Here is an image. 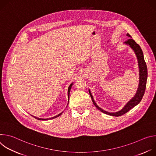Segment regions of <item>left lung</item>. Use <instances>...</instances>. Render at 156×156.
<instances>
[{"label":"left lung","instance_id":"8db88e82","mask_svg":"<svg viewBox=\"0 0 156 156\" xmlns=\"http://www.w3.org/2000/svg\"><path fill=\"white\" fill-rule=\"evenodd\" d=\"M128 37H131L128 41H125V43L127 45H129L133 50L135 51L138 60V65H139V69H140V83H139V86L138 88V90L136 91V94L135 96L133 97L125 105V107L120 111L117 112H106V111L102 110L101 108L94 102V100L91 95V93L90 91L89 90V93H90V96L92 99L93 102L94 104V105L98 108L100 111H101L102 112L106 114L107 115H111V116H115V117H119L121 116L126 112H128V111L131 109L133 107H134L136 105H138L140 101H141L143 95L144 94L145 90H146V82H147V65L145 62L144 58V55H143V52L142 49H141V47L138 45V44L133 40L131 38V36L128 33L126 34Z\"/></svg>","mask_w":156,"mask_h":156}]
</instances>
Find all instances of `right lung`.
<instances>
[{"mask_svg":"<svg viewBox=\"0 0 156 156\" xmlns=\"http://www.w3.org/2000/svg\"><path fill=\"white\" fill-rule=\"evenodd\" d=\"M72 84H71L70 85V86L69 87V89H68V96H69V95H70V90H71V87H72ZM68 104H69V103H68ZM62 113H63V112H62V113L59 114L58 115H56V116H55V117H52V118H50V119H39V118H37V117H34V116H33V117L34 118H35V119H37V120H50V119H53L57 118V117H59L60 115H61L62 114Z\"/></svg>","mask_w":156,"mask_h":156,"instance_id":"1","label":"right lung"}]
</instances>
